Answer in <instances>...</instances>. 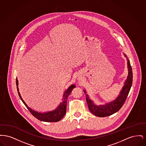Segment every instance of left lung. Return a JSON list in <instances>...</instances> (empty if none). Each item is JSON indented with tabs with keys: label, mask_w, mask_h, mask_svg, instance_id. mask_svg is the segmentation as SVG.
Listing matches in <instances>:
<instances>
[{
	"label": "left lung",
	"mask_w": 146,
	"mask_h": 146,
	"mask_svg": "<svg viewBox=\"0 0 146 146\" xmlns=\"http://www.w3.org/2000/svg\"><path fill=\"white\" fill-rule=\"evenodd\" d=\"M124 56L127 57L126 55ZM127 68H128V76L127 79L125 81L124 85L122 90L120 91V94L117 98L113 101L108 102L106 104H102L97 106L91 100L90 97L86 94L85 90L84 91L86 95V100L88 104L89 111L98 117H104L112 115L122 107L124 104L125 101L128 96L129 91L130 90L132 84V71L130 61L127 58Z\"/></svg>",
	"instance_id": "8db88e82"
}]
</instances>
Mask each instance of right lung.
<instances>
[{
    "label": "right lung",
    "instance_id": "obj_1",
    "mask_svg": "<svg viewBox=\"0 0 146 146\" xmlns=\"http://www.w3.org/2000/svg\"><path fill=\"white\" fill-rule=\"evenodd\" d=\"M18 80L16 78V85H17V89L18 91L19 95L20 98L23 102V103L26 106L28 110L31 113V114L35 117V118L38 119V120L45 121V122H57L60 121L66 114V108H67V98L69 96L70 94L72 92L73 89L76 88L75 85H72L67 89V90L65 91L63 97V101L61 102L60 105L57 107V108L52 111L45 112V113H40L38 111H35L33 110L32 108H29L28 106L25 103V102L23 100L22 98L21 97V94L19 92V88H18Z\"/></svg>",
    "mask_w": 146,
    "mask_h": 146
}]
</instances>
